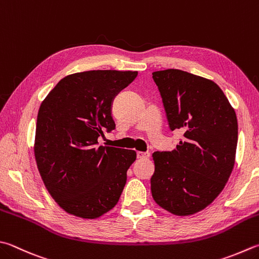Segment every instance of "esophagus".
<instances>
[{"label":"esophagus","mask_w":259,"mask_h":259,"mask_svg":"<svg viewBox=\"0 0 259 259\" xmlns=\"http://www.w3.org/2000/svg\"><path fill=\"white\" fill-rule=\"evenodd\" d=\"M138 155V159L143 160V159H149L150 158V153L149 152H138L136 153Z\"/></svg>","instance_id":"1"}]
</instances>
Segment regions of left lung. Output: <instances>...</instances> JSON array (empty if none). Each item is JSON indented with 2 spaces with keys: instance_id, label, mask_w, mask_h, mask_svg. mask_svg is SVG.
<instances>
[{
  "instance_id": "8db88e82",
  "label": "left lung",
  "mask_w": 259,
  "mask_h": 259,
  "mask_svg": "<svg viewBox=\"0 0 259 259\" xmlns=\"http://www.w3.org/2000/svg\"><path fill=\"white\" fill-rule=\"evenodd\" d=\"M171 131L184 138L172 151L152 154V197L175 215L209 205L226 186L235 165L238 120L217 83L182 70L152 73Z\"/></svg>"
}]
</instances>
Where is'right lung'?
<instances>
[{"instance_id": "add662e5", "label": "right lung", "mask_w": 259, "mask_h": 259, "mask_svg": "<svg viewBox=\"0 0 259 259\" xmlns=\"http://www.w3.org/2000/svg\"><path fill=\"white\" fill-rule=\"evenodd\" d=\"M136 76V71L74 73L41 102L36 162L48 193L65 212L96 219L118 202L136 152L98 146V138L115 130L113 101Z\"/></svg>"}]
</instances>
